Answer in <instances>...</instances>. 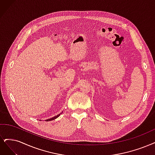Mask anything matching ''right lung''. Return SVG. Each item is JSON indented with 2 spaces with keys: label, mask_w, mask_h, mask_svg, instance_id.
I'll return each instance as SVG.
<instances>
[{
  "label": "right lung",
  "mask_w": 155,
  "mask_h": 155,
  "mask_svg": "<svg viewBox=\"0 0 155 155\" xmlns=\"http://www.w3.org/2000/svg\"><path fill=\"white\" fill-rule=\"evenodd\" d=\"M62 113V112L61 113V114H58V115H57L56 116H54V117H51V118H50V119H47V120H46V121H51V120H54V119H55L56 118H57V117H58L60 115H61V114Z\"/></svg>",
  "instance_id": "obj_1"
}]
</instances>
